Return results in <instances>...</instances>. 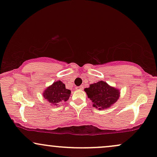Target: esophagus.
Masks as SVG:
<instances>
[{
    "label": "esophagus",
    "mask_w": 157,
    "mask_h": 157,
    "mask_svg": "<svg viewBox=\"0 0 157 157\" xmlns=\"http://www.w3.org/2000/svg\"><path fill=\"white\" fill-rule=\"evenodd\" d=\"M83 89V85H81V86H78V87H76V89H79V90H81V89Z\"/></svg>",
    "instance_id": "1"
}]
</instances>
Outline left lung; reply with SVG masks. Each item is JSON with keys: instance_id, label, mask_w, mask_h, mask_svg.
<instances>
[{"instance_id": "1", "label": "left lung", "mask_w": 157, "mask_h": 157, "mask_svg": "<svg viewBox=\"0 0 157 157\" xmlns=\"http://www.w3.org/2000/svg\"><path fill=\"white\" fill-rule=\"evenodd\" d=\"M84 90L89 98L92 101L94 107L99 109L111 107L117 101L120 96L117 89L111 87L102 81L91 84L89 88H86Z\"/></svg>"}]
</instances>
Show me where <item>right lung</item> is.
Here are the masks:
<instances>
[{"label":"right lung","instance_id":"1","mask_svg":"<svg viewBox=\"0 0 157 157\" xmlns=\"http://www.w3.org/2000/svg\"><path fill=\"white\" fill-rule=\"evenodd\" d=\"M71 93V90L66 89L64 83L58 81L45 89L43 97L48 102L58 106L59 103L68 100Z\"/></svg>","mask_w":157,"mask_h":157}]
</instances>
